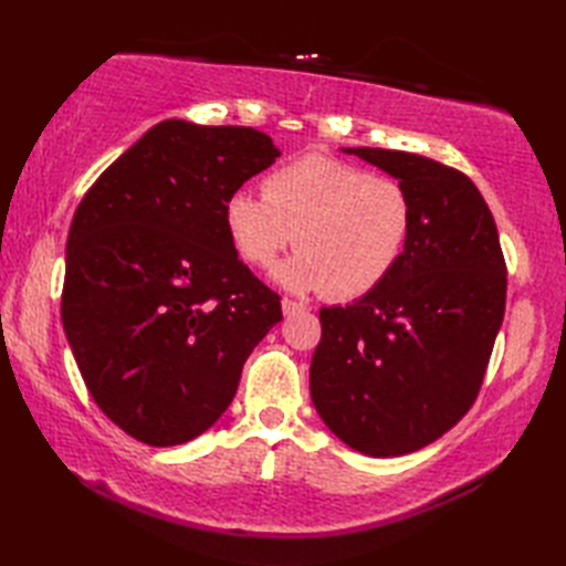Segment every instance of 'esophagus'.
I'll return each mask as SVG.
<instances>
[{"mask_svg": "<svg viewBox=\"0 0 566 566\" xmlns=\"http://www.w3.org/2000/svg\"><path fill=\"white\" fill-rule=\"evenodd\" d=\"M302 311H306V306H304V304L292 302V298H282V314H284V316L302 314Z\"/></svg>", "mask_w": 566, "mask_h": 566, "instance_id": "1", "label": "esophagus"}]
</instances>
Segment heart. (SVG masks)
<instances>
[{
    "mask_svg": "<svg viewBox=\"0 0 566 566\" xmlns=\"http://www.w3.org/2000/svg\"><path fill=\"white\" fill-rule=\"evenodd\" d=\"M223 223L238 255L258 268L272 264L294 238L298 252L274 270L284 290L357 298L399 264L413 201L391 177L306 153L264 177L262 197L233 191Z\"/></svg>",
    "mask_w": 566,
    "mask_h": 566,
    "instance_id": "b5f03b06",
    "label": "heart"
}]
</instances>
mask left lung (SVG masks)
I'll return each instance as SVG.
<instances>
[{"label":"left lung","mask_w":566,"mask_h":566,"mask_svg":"<svg viewBox=\"0 0 566 566\" xmlns=\"http://www.w3.org/2000/svg\"><path fill=\"white\" fill-rule=\"evenodd\" d=\"M343 153L399 179L413 228L375 292L321 308L311 401L347 448L408 454L472 408L506 311V262L494 216L467 175L401 150Z\"/></svg>","instance_id":"8db88e82"}]
</instances>
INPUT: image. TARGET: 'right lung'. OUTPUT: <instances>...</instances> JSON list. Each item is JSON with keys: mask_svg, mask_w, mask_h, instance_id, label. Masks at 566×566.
<instances>
[{"mask_svg": "<svg viewBox=\"0 0 566 566\" xmlns=\"http://www.w3.org/2000/svg\"><path fill=\"white\" fill-rule=\"evenodd\" d=\"M276 158L262 130L167 118L72 216L63 328L92 399L130 438L170 448L209 430L282 321L223 223L226 199Z\"/></svg>", "mask_w": 566, "mask_h": 566, "instance_id": "add662e5", "label": "right lung"}]
</instances>
